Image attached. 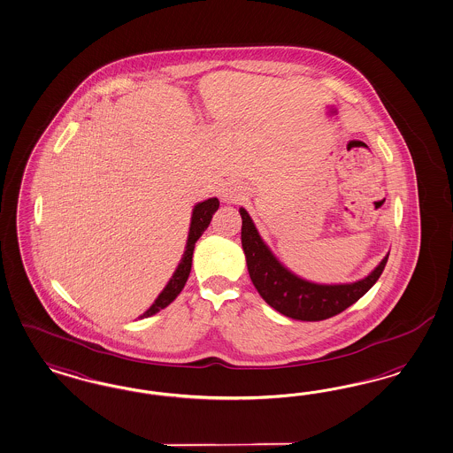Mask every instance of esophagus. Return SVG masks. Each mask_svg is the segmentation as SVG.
<instances>
[{"instance_id":"obj_1","label":"esophagus","mask_w":453,"mask_h":453,"mask_svg":"<svg viewBox=\"0 0 453 453\" xmlns=\"http://www.w3.org/2000/svg\"><path fill=\"white\" fill-rule=\"evenodd\" d=\"M222 197H226L227 201H237L241 197V190L235 188H226L222 190Z\"/></svg>"}]
</instances>
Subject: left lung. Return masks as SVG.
I'll use <instances>...</instances> for the list:
<instances>
[{"label": "left lung", "instance_id": "8db88e82", "mask_svg": "<svg viewBox=\"0 0 453 453\" xmlns=\"http://www.w3.org/2000/svg\"><path fill=\"white\" fill-rule=\"evenodd\" d=\"M242 218V250L250 281L265 303L288 318L301 321H321L336 316L357 303L381 276L388 254L365 280L351 284H316L297 278L273 256L257 233L246 209Z\"/></svg>", "mask_w": 453, "mask_h": 453}]
</instances>
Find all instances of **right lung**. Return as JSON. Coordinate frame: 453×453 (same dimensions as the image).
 Here are the masks:
<instances>
[{"mask_svg":"<svg viewBox=\"0 0 453 453\" xmlns=\"http://www.w3.org/2000/svg\"><path fill=\"white\" fill-rule=\"evenodd\" d=\"M219 209V201L216 197L207 199L203 203H199L194 211H192V219H190V229H188V246L184 257L180 261L179 267L175 269L173 276H172L169 284L164 288V291L158 295L156 303L142 314L141 318H149L152 314L164 310L165 306H169L175 297L179 296V293L184 289L186 282H188V274H190V267H192V254L197 239L203 235V231L207 229V226L211 224V219L214 216V212Z\"/></svg>","mask_w":453,"mask_h":453,"instance_id":"1","label":"right lung"}]
</instances>
